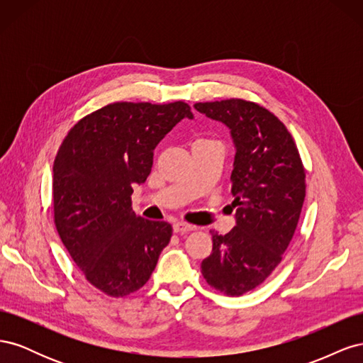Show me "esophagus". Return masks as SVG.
<instances>
[{
    "instance_id": "obj_1",
    "label": "esophagus",
    "mask_w": 363,
    "mask_h": 363,
    "mask_svg": "<svg viewBox=\"0 0 363 363\" xmlns=\"http://www.w3.org/2000/svg\"><path fill=\"white\" fill-rule=\"evenodd\" d=\"M172 228H174L175 233H188V232H194V230H196V225L183 223V221H177V223H174Z\"/></svg>"
}]
</instances>
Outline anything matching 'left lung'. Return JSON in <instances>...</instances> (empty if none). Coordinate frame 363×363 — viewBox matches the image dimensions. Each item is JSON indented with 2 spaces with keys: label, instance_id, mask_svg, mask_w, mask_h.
I'll return each mask as SVG.
<instances>
[{
  "label": "left lung",
  "instance_id": "8db88e82",
  "mask_svg": "<svg viewBox=\"0 0 363 363\" xmlns=\"http://www.w3.org/2000/svg\"><path fill=\"white\" fill-rule=\"evenodd\" d=\"M194 107L225 124L236 147L230 177L236 225L225 235L212 232L213 248L201 272L216 291L239 296L281 262L300 219L306 172L288 128L268 108L240 98Z\"/></svg>",
  "mask_w": 363,
  "mask_h": 363
}]
</instances>
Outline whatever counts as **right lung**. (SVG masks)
Segmentation results:
<instances>
[{
  "instance_id": "add662e5",
  "label": "right lung",
  "mask_w": 363,
  "mask_h": 363,
  "mask_svg": "<svg viewBox=\"0 0 363 363\" xmlns=\"http://www.w3.org/2000/svg\"><path fill=\"white\" fill-rule=\"evenodd\" d=\"M192 119L189 104L112 103L77 123L52 167L54 224L92 286L111 296L140 289L172 236L171 224L131 208L133 186L145 183L159 142Z\"/></svg>"
}]
</instances>
